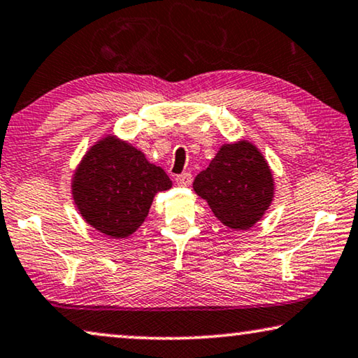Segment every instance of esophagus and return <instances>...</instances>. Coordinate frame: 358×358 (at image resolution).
<instances>
[{"instance_id":"esophagus-1","label":"esophagus","mask_w":358,"mask_h":358,"mask_svg":"<svg viewBox=\"0 0 358 358\" xmlns=\"http://www.w3.org/2000/svg\"><path fill=\"white\" fill-rule=\"evenodd\" d=\"M177 183L180 186H191V181H193V177H191V173H181V175H177Z\"/></svg>"}]
</instances>
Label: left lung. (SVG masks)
I'll use <instances>...</instances> for the list:
<instances>
[{"label": "left lung", "instance_id": "left-lung-1", "mask_svg": "<svg viewBox=\"0 0 358 358\" xmlns=\"http://www.w3.org/2000/svg\"><path fill=\"white\" fill-rule=\"evenodd\" d=\"M215 217L234 230H246L263 217L274 198V177L268 160L250 141L220 145L193 183Z\"/></svg>", "mask_w": 358, "mask_h": 358}]
</instances>
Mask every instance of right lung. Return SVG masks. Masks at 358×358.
Segmentation results:
<instances>
[{
	"instance_id": "add662e5",
	"label": "right lung",
	"mask_w": 358,
	"mask_h": 358,
	"mask_svg": "<svg viewBox=\"0 0 358 358\" xmlns=\"http://www.w3.org/2000/svg\"><path fill=\"white\" fill-rule=\"evenodd\" d=\"M170 188L164 169L115 134L90 145L71 178L73 199L83 219L117 240L134 234L148 217L154 196Z\"/></svg>"
}]
</instances>
